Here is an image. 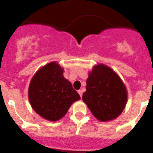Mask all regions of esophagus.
Instances as JSON below:
<instances>
[{
  "label": "esophagus",
  "instance_id": "34e87169",
  "mask_svg": "<svg viewBox=\"0 0 153 153\" xmlns=\"http://www.w3.org/2000/svg\"><path fill=\"white\" fill-rule=\"evenodd\" d=\"M78 93L79 94V96H80L81 98H82V96H83V90H78Z\"/></svg>",
  "mask_w": 153,
  "mask_h": 153
}]
</instances>
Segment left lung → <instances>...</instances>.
Returning <instances> with one entry per match:
<instances>
[{
	"instance_id": "8db88e82",
	"label": "left lung",
	"mask_w": 153,
	"mask_h": 153,
	"mask_svg": "<svg viewBox=\"0 0 153 153\" xmlns=\"http://www.w3.org/2000/svg\"><path fill=\"white\" fill-rule=\"evenodd\" d=\"M83 100L97 120L109 121L123 111L127 101L126 88L111 68L98 64L89 74Z\"/></svg>"
}]
</instances>
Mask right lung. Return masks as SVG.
<instances>
[{
    "mask_svg": "<svg viewBox=\"0 0 153 153\" xmlns=\"http://www.w3.org/2000/svg\"><path fill=\"white\" fill-rule=\"evenodd\" d=\"M63 74L60 65L51 62L41 67L30 83L28 97L31 106L40 117L50 121L64 117L73 102L80 99Z\"/></svg>",
    "mask_w": 153,
    "mask_h": 153,
    "instance_id": "obj_1",
    "label": "right lung"
}]
</instances>
